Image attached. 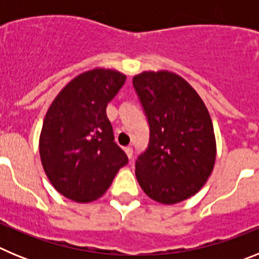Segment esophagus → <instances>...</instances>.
<instances>
[{
    "label": "esophagus",
    "mask_w": 259,
    "mask_h": 259,
    "mask_svg": "<svg viewBox=\"0 0 259 259\" xmlns=\"http://www.w3.org/2000/svg\"><path fill=\"white\" fill-rule=\"evenodd\" d=\"M124 150H125V153H127L128 158H130V159H132V157H134V148H132V146H127Z\"/></svg>",
    "instance_id": "1"
}]
</instances>
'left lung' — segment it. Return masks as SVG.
<instances>
[{"label":"left lung","mask_w":259,"mask_h":259,"mask_svg":"<svg viewBox=\"0 0 259 259\" xmlns=\"http://www.w3.org/2000/svg\"><path fill=\"white\" fill-rule=\"evenodd\" d=\"M149 124V143L136 159V178L157 202L172 205L197 193L215 162L211 119L197 92L167 71L132 80Z\"/></svg>","instance_id":"left-lung-1"}]
</instances>
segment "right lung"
<instances>
[{"label":"right lung","instance_id":"add662e5","mask_svg":"<svg viewBox=\"0 0 259 259\" xmlns=\"http://www.w3.org/2000/svg\"><path fill=\"white\" fill-rule=\"evenodd\" d=\"M125 76L97 70L79 75L50 105L40 136V155L53 187L76 202L101 197L128 157L114 141L106 107Z\"/></svg>","mask_w":259,"mask_h":259}]
</instances>
